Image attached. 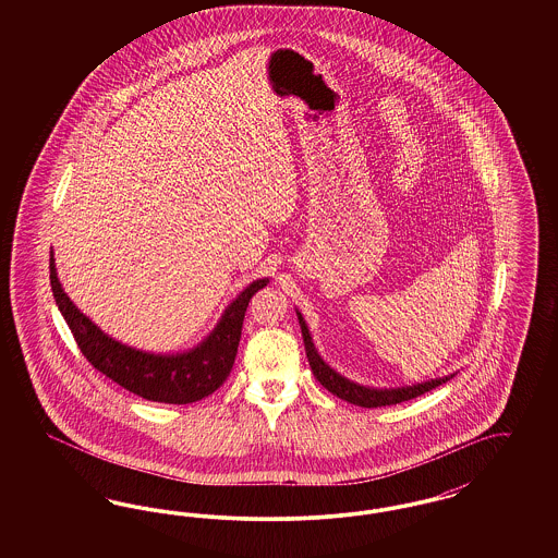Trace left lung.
I'll list each match as a JSON object with an SVG mask.
<instances>
[{"label": "left lung", "instance_id": "obj_1", "mask_svg": "<svg viewBox=\"0 0 558 558\" xmlns=\"http://www.w3.org/2000/svg\"><path fill=\"white\" fill-rule=\"evenodd\" d=\"M296 318L301 324V335H303V343H305V353H307V360H310V366L314 376L318 378L319 385L324 389H328L332 396L337 398L345 399L353 405H362V408H380V405H393V403H401V401H408V399L418 398L426 391L444 385L446 380H450L451 376H444V378H433V380H426V383H418V385H412V387H398V389H374V387H364V385H357L353 380H349L345 376H341L339 372L332 371L322 357H319L314 341H312V335H310V328L305 324L303 316L296 312Z\"/></svg>", "mask_w": 558, "mask_h": 558}]
</instances>
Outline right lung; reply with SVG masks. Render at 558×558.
Segmentation results:
<instances>
[{
  "mask_svg": "<svg viewBox=\"0 0 558 558\" xmlns=\"http://www.w3.org/2000/svg\"><path fill=\"white\" fill-rule=\"evenodd\" d=\"M267 278L255 280L240 292L226 307L211 335L201 345L184 353L162 355L114 341L80 312L60 284L53 255L50 253L53 299L60 314L66 319L81 353L96 371L107 374L108 378H112L133 396L160 403H192L211 396L213 391L223 385L236 360L248 301L255 292L267 287Z\"/></svg>",
  "mask_w": 558,
  "mask_h": 558,
  "instance_id": "1",
  "label": "right lung"
}]
</instances>
